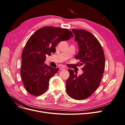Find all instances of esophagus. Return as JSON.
Masks as SVG:
<instances>
[{"label": "esophagus", "mask_w": 125, "mask_h": 125, "mask_svg": "<svg viewBox=\"0 0 125 125\" xmlns=\"http://www.w3.org/2000/svg\"><path fill=\"white\" fill-rule=\"evenodd\" d=\"M66 69V68L65 67H63V66H62V67H60V70H65Z\"/></svg>", "instance_id": "34e87169"}]
</instances>
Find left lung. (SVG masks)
Wrapping results in <instances>:
<instances>
[{"instance_id":"1","label":"left lung","mask_w":125,"mask_h":125,"mask_svg":"<svg viewBox=\"0 0 125 125\" xmlns=\"http://www.w3.org/2000/svg\"><path fill=\"white\" fill-rule=\"evenodd\" d=\"M79 52L75 58L80 60L83 73L77 76L69 69L70 76L66 81V91L75 100L89 97L99 87L104 73L105 62L103 48L92 33L84 30L73 29Z\"/></svg>"}]
</instances>
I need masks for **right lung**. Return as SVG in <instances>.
<instances>
[{"mask_svg":"<svg viewBox=\"0 0 125 125\" xmlns=\"http://www.w3.org/2000/svg\"><path fill=\"white\" fill-rule=\"evenodd\" d=\"M73 36L67 29L45 26L30 37L22 52L20 69L24 88L30 94L39 96L48 90L50 79L58 68L44 63L46 55L54 53L55 48L60 41L69 40Z\"/></svg>","mask_w":125,"mask_h":125,"instance_id":"obj_1","label":"right lung"}]
</instances>
